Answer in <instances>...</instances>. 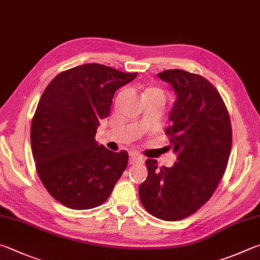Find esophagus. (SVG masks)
<instances>
[{"mask_svg":"<svg viewBox=\"0 0 260 260\" xmlns=\"http://www.w3.org/2000/svg\"><path fill=\"white\" fill-rule=\"evenodd\" d=\"M129 160H131L132 164H143V161H144L142 155L136 153V152H133V153L129 154Z\"/></svg>","mask_w":260,"mask_h":260,"instance_id":"34e87169","label":"esophagus"}]
</instances>
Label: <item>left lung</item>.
Instances as JSON below:
<instances>
[{"label":"left lung","mask_w":260,"mask_h":260,"mask_svg":"<svg viewBox=\"0 0 260 260\" xmlns=\"http://www.w3.org/2000/svg\"><path fill=\"white\" fill-rule=\"evenodd\" d=\"M158 77L177 96L166 129L177 161L158 168L157 160L146 159L148 177L139 196L149 214L173 221L194 214L218 186L232 148V126L223 99L208 79L181 69L165 70Z\"/></svg>","instance_id":"8db88e82"}]
</instances>
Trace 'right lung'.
Wrapping results in <instances>:
<instances>
[{
	"mask_svg": "<svg viewBox=\"0 0 260 260\" xmlns=\"http://www.w3.org/2000/svg\"><path fill=\"white\" fill-rule=\"evenodd\" d=\"M136 76L86 63L56 75L42 94L30 126L32 155L46 190L68 208L102 205L126 169L128 153L99 145L95 134L115 92Z\"/></svg>",
	"mask_w": 260,
	"mask_h": 260,
	"instance_id": "obj_1",
	"label": "right lung"
}]
</instances>
